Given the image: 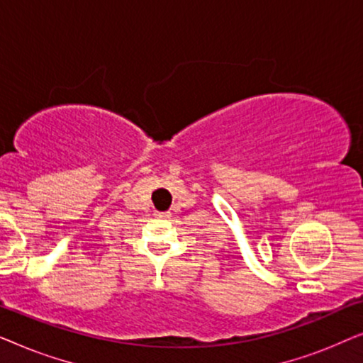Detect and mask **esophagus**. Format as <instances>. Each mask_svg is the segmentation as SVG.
<instances>
[{
    "mask_svg": "<svg viewBox=\"0 0 363 363\" xmlns=\"http://www.w3.org/2000/svg\"><path fill=\"white\" fill-rule=\"evenodd\" d=\"M157 216H163V218H168V216H170V211H160V213H157Z\"/></svg>",
    "mask_w": 363,
    "mask_h": 363,
    "instance_id": "obj_1",
    "label": "esophagus"
}]
</instances>
